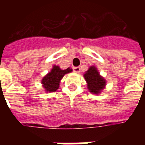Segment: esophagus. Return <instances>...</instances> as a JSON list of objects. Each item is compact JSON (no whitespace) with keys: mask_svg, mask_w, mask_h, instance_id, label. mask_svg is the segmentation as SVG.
I'll list each match as a JSON object with an SVG mask.
<instances>
[{"mask_svg":"<svg viewBox=\"0 0 145 145\" xmlns=\"http://www.w3.org/2000/svg\"><path fill=\"white\" fill-rule=\"evenodd\" d=\"M73 70H74V71L76 73H79L80 72V71H81L79 67H73Z\"/></svg>","mask_w":145,"mask_h":145,"instance_id":"1","label":"esophagus"}]
</instances>
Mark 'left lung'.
Returning <instances> with one entry per match:
<instances>
[{"mask_svg":"<svg viewBox=\"0 0 145 145\" xmlns=\"http://www.w3.org/2000/svg\"><path fill=\"white\" fill-rule=\"evenodd\" d=\"M88 83V88L91 93L98 94L104 88L106 82L98 72L95 67H91L84 74Z\"/></svg>","mask_w":145,"mask_h":145,"instance_id":"8db88e82","label":"left lung"}]
</instances>
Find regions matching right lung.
<instances>
[{
	"label": "right lung",
	"mask_w": 145,
	"mask_h": 145,
	"mask_svg": "<svg viewBox=\"0 0 145 145\" xmlns=\"http://www.w3.org/2000/svg\"><path fill=\"white\" fill-rule=\"evenodd\" d=\"M72 69L67 68L66 70H61L58 66H54L51 71L42 80V84L46 89V91L49 92L57 91L59 88L60 80L62 79L65 74L71 72Z\"/></svg>",
	"instance_id": "add662e5"
}]
</instances>
